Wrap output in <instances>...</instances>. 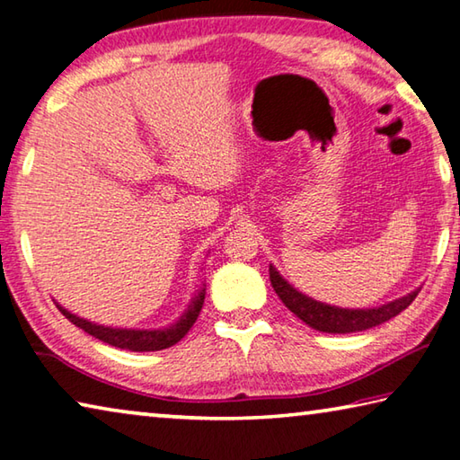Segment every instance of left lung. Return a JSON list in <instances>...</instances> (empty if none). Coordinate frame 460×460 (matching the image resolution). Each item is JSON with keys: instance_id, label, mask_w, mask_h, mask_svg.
<instances>
[{"instance_id": "obj_1", "label": "left lung", "mask_w": 460, "mask_h": 460, "mask_svg": "<svg viewBox=\"0 0 460 460\" xmlns=\"http://www.w3.org/2000/svg\"><path fill=\"white\" fill-rule=\"evenodd\" d=\"M270 279L274 286L279 300L284 302L286 308L300 318L302 323L313 326L314 331L331 332V334H347V332H359L373 329V326L387 323L389 318L398 316L402 310H406L420 292V288L410 292L402 298H395L385 305L376 308H341L331 306L326 302H318L310 296L302 294L300 290L288 282V279L279 274V271L270 263Z\"/></svg>"}]
</instances>
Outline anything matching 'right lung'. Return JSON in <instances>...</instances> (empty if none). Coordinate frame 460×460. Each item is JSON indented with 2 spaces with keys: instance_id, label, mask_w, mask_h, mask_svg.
I'll use <instances>...</instances> for the list:
<instances>
[{
  "instance_id": "1",
  "label": "right lung",
  "mask_w": 460,
  "mask_h": 460,
  "mask_svg": "<svg viewBox=\"0 0 460 460\" xmlns=\"http://www.w3.org/2000/svg\"><path fill=\"white\" fill-rule=\"evenodd\" d=\"M205 292L207 288L202 284L200 290L194 292L189 306H186L181 318L174 321L172 324L164 326V329H119V326H105V324L91 323L87 318L73 314L71 310L60 306L57 300H54V305H57L60 313L65 314L75 326H79V329L93 334V337L99 341L109 342V345L118 349H128V351H162V349L176 345V342L190 331V326L200 314L202 302H205Z\"/></svg>"
}]
</instances>
